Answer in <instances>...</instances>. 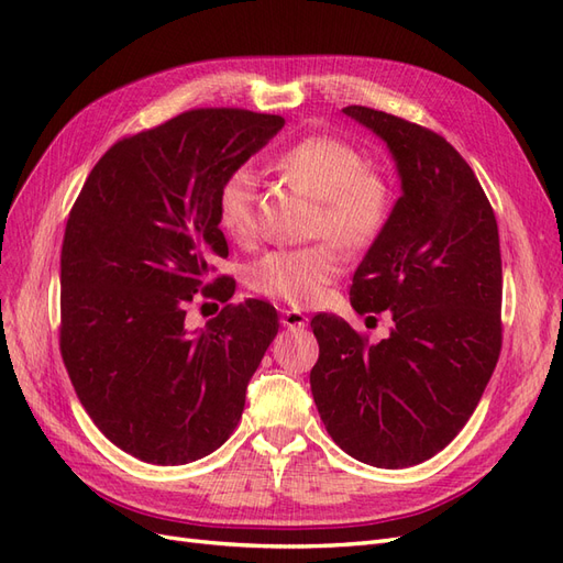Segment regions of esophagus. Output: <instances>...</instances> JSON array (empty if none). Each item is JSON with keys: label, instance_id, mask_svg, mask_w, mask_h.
I'll list each match as a JSON object with an SVG mask.
<instances>
[{"label": "esophagus", "instance_id": "esophagus-1", "mask_svg": "<svg viewBox=\"0 0 563 563\" xmlns=\"http://www.w3.org/2000/svg\"><path fill=\"white\" fill-rule=\"evenodd\" d=\"M308 317H305L302 312H298V310H284L282 312V323H284V327L286 329H305V327H308Z\"/></svg>", "mask_w": 563, "mask_h": 563}]
</instances>
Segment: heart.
I'll return each instance as SVG.
<instances>
[{"mask_svg": "<svg viewBox=\"0 0 563 563\" xmlns=\"http://www.w3.org/2000/svg\"><path fill=\"white\" fill-rule=\"evenodd\" d=\"M279 172L319 199L314 234H327L345 249L368 246L389 213L387 183L366 166L362 152L331 135H310L275 157ZM258 176L249 164L234 166L216 190L218 225L232 240L246 242L255 232ZM345 261L333 242L302 249H277L249 267L246 284L255 294L308 308L327 296L343 275Z\"/></svg>", "mask_w": 563, "mask_h": 563, "instance_id": "heart-1", "label": "heart"}]
</instances>
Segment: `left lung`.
<instances>
[{
  "mask_svg": "<svg viewBox=\"0 0 563 563\" xmlns=\"http://www.w3.org/2000/svg\"><path fill=\"white\" fill-rule=\"evenodd\" d=\"M343 112L380 135L401 178V197L350 288L356 312L391 310L395 329L371 345L345 319L317 314L310 387L327 432L347 455L411 467L465 428L498 364V223L446 139L380 110Z\"/></svg>",
  "mask_w": 563,
  "mask_h": 563,
  "instance_id": "obj_1",
  "label": "left lung"
}]
</instances>
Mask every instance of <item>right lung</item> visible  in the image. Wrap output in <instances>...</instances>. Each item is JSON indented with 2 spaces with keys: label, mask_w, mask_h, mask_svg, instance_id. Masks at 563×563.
Here are the masks:
<instances>
[{
  "label": "right lung",
  "mask_w": 563,
  "mask_h": 563,
  "mask_svg": "<svg viewBox=\"0 0 563 563\" xmlns=\"http://www.w3.org/2000/svg\"><path fill=\"white\" fill-rule=\"evenodd\" d=\"M284 126L236 108L187 110L117 141L84 183L60 251V354L81 406L114 446L185 465L223 446L246 385L279 331L263 300L229 302L201 332L184 327L228 242L216 190Z\"/></svg>",
  "instance_id": "obj_1"
}]
</instances>
